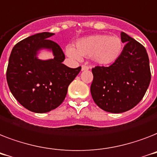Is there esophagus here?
<instances>
[{
  "instance_id": "obj_1",
  "label": "esophagus",
  "mask_w": 157,
  "mask_h": 157,
  "mask_svg": "<svg viewBox=\"0 0 157 157\" xmlns=\"http://www.w3.org/2000/svg\"><path fill=\"white\" fill-rule=\"evenodd\" d=\"M90 68L88 66H86V65H82V71H86V70H88V69Z\"/></svg>"
}]
</instances>
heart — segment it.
Listing matches in <instances>:
<instances>
[{"mask_svg":"<svg viewBox=\"0 0 157 157\" xmlns=\"http://www.w3.org/2000/svg\"><path fill=\"white\" fill-rule=\"evenodd\" d=\"M75 48L72 46L66 48V54L74 59L80 56L91 57L96 63L101 66H109L116 62L123 51V43L118 36L106 35H92L86 36L76 42Z\"/></svg>","mask_w":157,"mask_h":157,"instance_id":"heart-1","label":"heart"}]
</instances>
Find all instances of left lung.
Returning <instances> with one entry per match:
<instances>
[{"label": "left lung", "instance_id": "left-lung-1", "mask_svg": "<svg viewBox=\"0 0 157 157\" xmlns=\"http://www.w3.org/2000/svg\"><path fill=\"white\" fill-rule=\"evenodd\" d=\"M121 57L111 66L92 68L91 93L96 105L106 112L120 113L142 100L151 81L148 55L145 48L125 32Z\"/></svg>", "mask_w": 157, "mask_h": 157}]
</instances>
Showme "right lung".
I'll return each instance as SVG.
<instances>
[{"label":"right lung","mask_w":157,"mask_h":157,"mask_svg":"<svg viewBox=\"0 0 157 157\" xmlns=\"http://www.w3.org/2000/svg\"><path fill=\"white\" fill-rule=\"evenodd\" d=\"M55 34L42 32L29 36L14 45L9 59L6 79L11 93L27 109L43 113L57 108L66 98L69 85L81 71L62 63L61 47L49 40ZM51 50L55 57L42 61L39 50Z\"/></svg>","instance_id":"add662e5"}]
</instances>
